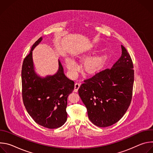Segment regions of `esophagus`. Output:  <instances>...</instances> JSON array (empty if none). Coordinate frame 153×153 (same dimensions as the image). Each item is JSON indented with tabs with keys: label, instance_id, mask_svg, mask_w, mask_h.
I'll return each mask as SVG.
<instances>
[{
	"label": "esophagus",
	"instance_id": "obj_1",
	"mask_svg": "<svg viewBox=\"0 0 153 153\" xmlns=\"http://www.w3.org/2000/svg\"><path fill=\"white\" fill-rule=\"evenodd\" d=\"M80 86V83H75V85H74V92H77Z\"/></svg>",
	"mask_w": 153,
	"mask_h": 153
}]
</instances>
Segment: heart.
I'll list each match as a JSON object with an SVG mask.
<instances>
[{
	"mask_svg": "<svg viewBox=\"0 0 153 153\" xmlns=\"http://www.w3.org/2000/svg\"><path fill=\"white\" fill-rule=\"evenodd\" d=\"M67 66L68 68L73 73H75L78 70L77 63L71 59H67ZM102 65L101 59L97 56L91 57L87 59L84 64V68L88 73H93L98 70Z\"/></svg>",
	"mask_w": 153,
	"mask_h": 153,
	"instance_id": "heart-1",
	"label": "heart"
}]
</instances>
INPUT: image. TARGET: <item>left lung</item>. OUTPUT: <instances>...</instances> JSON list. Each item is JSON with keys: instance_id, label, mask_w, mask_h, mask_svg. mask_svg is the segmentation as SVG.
<instances>
[{"instance_id": "left-lung-1", "label": "left lung", "mask_w": 153, "mask_h": 153, "mask_svg": "<svg viewBox=\"0 0 153 153\" xmlns=\"http://www.w3.org/2000/svg\"><path fill=\"white\" fill-rule=\"evenodd\" d=\"M113 67L84 80L78 90L88 118L95 125L106 127L117 122L131 102L134 83L133 63L126 49Z\"/></svg>"}]
</instances>
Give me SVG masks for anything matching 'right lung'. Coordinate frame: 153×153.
<instances>
[{
    "mask_svg": "<svg viewBox=\"0 0 153 153\" xmlns=\"http://www.w3.org/2000/svg\"><path fill=\"white\" fill-rule=\"evenodd\" d=\"M42 40L40 37L25 57L22 68V99L30 116L37 124L54 129L67 119L68 95L74 88V81L65 76L59 60V70L53 76L42 78L34 71L32 51Z\"/></svg>",
    "mask_w": 153,
    "mask_h": 153,
    "instance_id": "obj_1",
    "label": "right lung"
}]
</instances>
